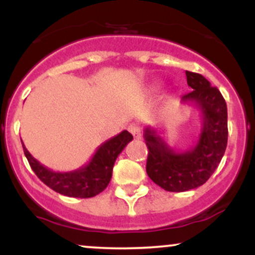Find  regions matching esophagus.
Segmentation results:
<instances>
[{
    "label": "esophagus",
    "instance_id": "1",
    "mask_svg": "<svg viewBox=\"0 0 255 255\" xmlns=\"http://www.w3.org/2000/svg\"><path fill=\"white\" fill-rule=\"evenodd\" d=\"M128 130L130 131L131 135L135 137V139H140V137H141V133H140V128H139V126H137V125H135V124L129 125V127H128Z\"/></svg>",
    "mask_w": 255,
    "mask_h": 255
}]
</instances>
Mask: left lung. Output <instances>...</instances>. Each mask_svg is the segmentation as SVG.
<instances>
[{
	"label": "left lung",
	"instance_id": "left-lung-1",
	"mask_svg": "<svg viewBox=\"0 0 255 255\" xmlns=\"http://www.w3.org/2000/svg\"><path fill=\"white\" fill-rule=\"evenodd\" d=\"M186 77L193 91L181 97V103L193 104L201 114L195 144L188 150L177 151L166 144L156 128L144 129L148 148L146 172L168 192H186L203 186L218 166L228 142V111L222 93L201 74L186 71Z\"/></svg>",
	"mask_w": 255,
	"mask_h": 255
}]
</instances>
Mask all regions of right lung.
Returning <instances> with one entry per match:
<instances>
[{
    "label": "right lung",
    "instance_id": "obj_1",
    "mask_svg": "<svg viewBox=\"0 0 255 255\" xmlns=\"http://www.w3.org/2000/svg\"><path fill=\"white\" fill-rule=\"evenodd\" d=\"M131 140L133 135L129 131H121L98 146L87 164L77 170L67 172L54 171L46 168L40 164L36 158L32 157L24 144L22 148L32 170L52 191L67 197L85 199L95 197L107 188L113 176V168L116 158Z\"/></svg>",
    "mask_w": 255,
    "mask_h": 255
}]
</instances>
